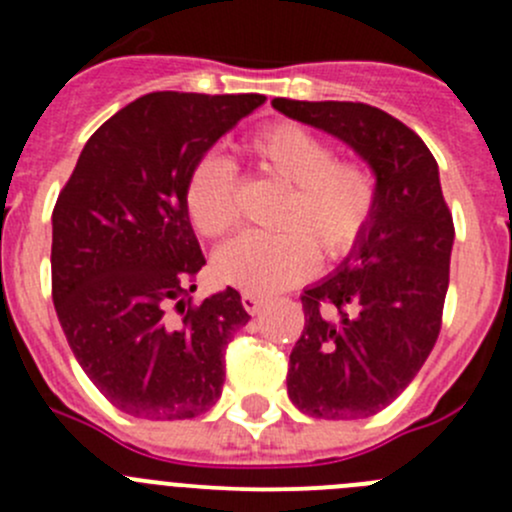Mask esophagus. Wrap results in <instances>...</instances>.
I'll use <instances>...</instances> for the list:
<instances>
[{
  "label": "esophagus",
  "mask_w": 512,
  "mask_h": 512,
  "mask_svg": "<svg viewBox=\"0 0 512 512\" xmlns=\"http://www.w3.org/2000/svg\"><path fill=\"white\" fill-rule=\"evenodd\" d=\"M242 307H245L250 314H257L262 307H265V299L257 297V294L252 292H242Z\"/></svg>",
  "instance_id": "obj_1"
}]
</instances>
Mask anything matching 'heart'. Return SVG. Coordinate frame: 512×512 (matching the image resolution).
Here are the masks:
<instances>
[{
  "mask_svg": "<svg viewBox=\"0 0 512 512\" xmlns=\"http://www.w3.org/2000/svg\"><path fill=\"white\" fill-rule=\"evenodd\" d=\"M242 151L250 163L282 185L275 232H242L220 247L215 280L252 294L280 292L314 270L317 251L339 260L359 245L376 210V178L364 163L334 158L327 138L292 121L252 133ZM190 225L220 237L235 225V168L223 156H203L183 190Z\"/></svg>",
  "mask_w": 512,
  "mask_h": 512,
  "instance_id": "heart-1",
  "label": "heart"
}]
</instances>
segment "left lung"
Segmentation results:
<instances>
[{"label": "left lung", "mask_w": 512, "mask_h": 512, "mask_svg": "<svg viewBox=\"0 0 512 512\" xmlns=\"http://www.w3.org/2000/svg\"><path fill=\"white\" fill-rule=\"evenodd\" d=\"M272 106L354 148L376 178V210L347 260L302 294L304 329L287 394L314 418H369L414 381L441 332L453 218L438 163L399 118L366 103Z\"/></svg>", "instance_id": "left-lung-1"}]
</instances>
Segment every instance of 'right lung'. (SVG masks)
Here are the masks:
<instances>
[{
    "mask_svg": "<svg viewBox=\"0 0 512 512\" xmlns=\"http://www.w3.org/2000/svg\"><path fill=\"white\" fill-rule=\"evenodd\" d=\"M262 103L260 94L136 98L86 141L59 193L51 297L76 361L123 414L193 418L223 394L227 342L250 314L232 287L203 304L185 297L205 257L183 190L193 165Z\"/></svg>",
    "mask_w": 512,
    "mask_h": 512,
    "instance_id": "obj_1",
    "label": "right lung"
}]
</instances>
